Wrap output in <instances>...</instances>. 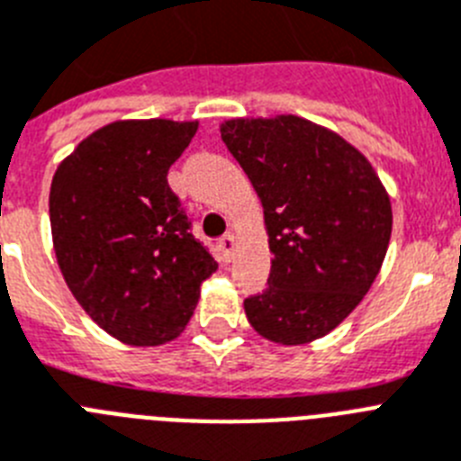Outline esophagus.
I'll return each instance as SVG.
<instances>
[{
  "instance_id": "esophagus-1",
  "label": "esophagus",
  "mask_w": 461,
  "mask_h": 461,
  "mask_svg": "<svg viewBox=\"0 0 461 461\" xmlns=\"http://www.w3.org/2000/svg\"><path fill=\"white\" fill-rule=\"evenodd\" d=\"M220 246V253H222V258L225 259H231V255H234V248H236V239L234 234H225L222 239L218 241Z\"/></svg>"
}]
</instances>
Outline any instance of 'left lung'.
I'll list each match as a JSON object with an SVG mask.
<instances>
[{"mask_svg": "<svg viewBox=\"0 0 461 461\" xmlns=\"http://www.w3.org/2000/svg\"><path fill=\"white\" fill-rule=\"evenodd\" d=\"M264 208L269 287L243 302L248 322L280 346L330 334L374 285L392 234L390 194L336 131L299 115L220 125Z\"/></svg>", "mask_w": 461, "mask_h": 461, "instance_id": "1", "label": "left lung"}]
</instances>
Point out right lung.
Segmentation results:
<instances>
[{
    "label": "right lung",
    "mask_w": 461,
    "mask_h": 461,
    "mask_svg": "<svg viewBox=\"0 0 461 461\" xmlns=\"http://www.w3.org/2000/svg\"><path fill=\"white\" fill-rule=\"evenodd\" d=\"M199 122L118 120L92 131L50 183L55 258L76 302L127 346L181 336L218 269L167 183Z\"/></svg>",
    "instance_id": "1"
}]
</instances>
